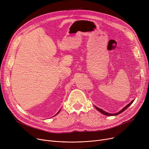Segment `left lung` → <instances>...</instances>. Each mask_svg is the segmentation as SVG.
<instances>
[{"label": "left lung", "instance_id": "left-lung-1", "mask_svg": "<svg viewBox=\"0 0 149 149\" xmlns=\"http://www.w3.org/2000/svg\"><path fill=\"white\" fill-rule=\"evenodd\" d=\"M134 100H132L129 104H127V106H126L124 107H123L120 111H119L118 112H117V113H108V112H106L104 111L103 110H102V109H101L98 108V107L95 106V107L96 108V109H97V111H98L100 112H101V113H103V114H104V115H107V116H116V115H119L120 113H122L123 112H124L125 110H126V109H127L132 104V103L134 102Z\"/></svg>", "mask_w": 149, "mask_h": 149}]
</instances>
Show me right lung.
<instances>
[{"mask_svg": "<svg viewBox=\"0 0 149 149\" xmlns=\"http://www.w3.org/2000/svg\"><path fill=\"white\" fill-rule=\"evenodd\" d=\"M60 111H58V113H57V114H58V113H59V112H60ZM57 114H56V115H57Z\"/></svg>", "mask_w": 149, "mask_h": 149, "instance_id": "obj_1", "label": "right lung"}]
</instances>
